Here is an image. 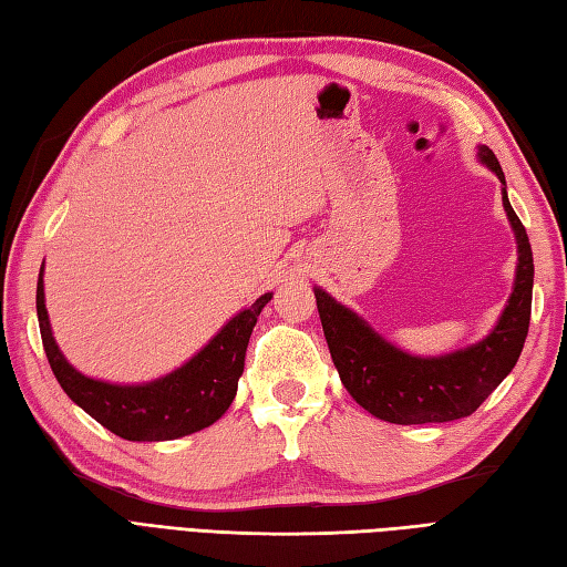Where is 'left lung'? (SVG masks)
Listing matches in <instances>:
<instances>
[{"label":"left lung","mask_w":567,"mask_h":567,"mask_svg":"<svg viewBox=\"0 0 567 567\" xmlns=\"http://www.w3.org/2000/svg\"><path fill=\"white\" fill-rule=\"evenodd\" d=\"M477 161L502 183V204L516 238L512 295L485 339L443 355H412L390 343L351 307L315 287L323 336L343 388L365 412L390 424H443L470 416L522 355L532 319L534 252L509 204L507 179L495 153L480 143Z\"/></svg>","instance_id":"8db88e82"}]
</instances>
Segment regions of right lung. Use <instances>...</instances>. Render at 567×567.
<instances>
[{"label": "right lung", "instance_id": "add662e5", "mask_svg": "<svg viewBox=\"0 0 567 567\" xmlns=\"http://www.w3.org/2000/svg\"><path fill=\"white\" fill-rule=\"evenodd\" d=\"M45 262V260H43ZM272 292L260 295L216 331L187 363L151 382H106L72 368L55 343L45 309L43 265L35 287L41 339L60 388L94 421L126 441H173L212 426L231 406L252 327Z\"/></svg>", "mask_w": 567, "mask_h": 567}]
</instances>
